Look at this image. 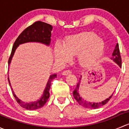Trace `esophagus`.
<instances>
[{"mask_svg": "<svg viewBox=\"0 0 129 129\" xmlns=\"http://www.w3.org/2000/svg\"><path fill=\"white\" fill-rule=\"evenodd\" d=\"M72 73V71H70V70H67V71H65L62 72V75H67L69 74H71Z\"/></svg>", "mask_w": 129, "mask_h": 129, "instance_id": "1", "label": "esophagus"}]
</instances>
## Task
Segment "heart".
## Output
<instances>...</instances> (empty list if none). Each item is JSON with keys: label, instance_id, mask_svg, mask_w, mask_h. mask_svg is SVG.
I'll return each instance as SVG.
<instances>
[{"label": "heart", "instance_id": "obj_1", "mask_svg": "<svg viewBox=\"0 0 129 129\" xmlns=\"http://www.w3.org/2000/svg\"><path fill=\"white\" fill-rule=\"evenodd\" d=\"M105 48L103 40L92 32L70 36L63 42L62 47L55 48V58L60 62H67L71 57L78 55L77 58L82 66L89 67L97 63L102 56Z\"/></svg>", "mask_w": 129, "mask_h": 129}]
</instances>
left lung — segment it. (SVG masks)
<instances>
[{
    "mask_svg": "<svg viewBox=\"0 0 129 129\" xmlns=\"http://www.w3.org/2000/svg\"><path fill=\"white\" fill-rule=\"evenodd\" d=\"M111 59H112L113 60L115 61L120 67H122V58H121L120 56L119 44H117L116 46H115V49H114V52H113L112 53V56L111 57ZM80 79H81L80 78L79 82L77 84L76 88H75V89L74 90V91L73 92V95H74V97L75 98V99L77 101L78 103H79L80 105L84 107L88 108V109H97V108L101 107L102 105H105V104L107 103V102L110 101V99L112 98V97L113 93H113L109 98L105 99V101H102V102H88V101H85V100H84L82 97H80V95L78 93V90H79V85H80Z\"/></svg>",
    "mask_w": 129,
    "mask_h": 129,
    "instance_id": "left-lung-1",
    "label": "left lung"
}]
</instances>
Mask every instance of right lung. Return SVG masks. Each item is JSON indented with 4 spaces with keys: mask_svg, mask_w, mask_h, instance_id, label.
<instances>
[{
    "mask_svg": "<svg viewBox=\"0 0 129 129\" xmlns=\"http://www.w3.org/2000/svg\"><path fill=\"white\" fill-rule=\"evenodd\" d=\"M52 30V26L51 25L41 21L35 22L31 25L27 27L19 35V37L17 38L15 42H14V45L12 47V49L11 54H10V57L9 58V66L10 65L14 52H15L17 47L19 45V44H24V43L25 42H41L42 44H45L46 45H49L50 42ZM55 77H57L56 74L50 75L49 81L47 84L46 87H45V90H44L42 97L40 99V100L36 101V102H29V103L22 102L16 97L15 93H14V91L12 90L13 95L15 97L17 102L22 107L27 109V110H33L42 107L45 105V104L46 103L47 101H48V99L49 98V96H50L49 90H50V85H51V82ZM8 81L9 84L10 85L9 77Z\"/></svg>",
    "mask_w": 129,
    "mask_h": 129,
    "instance_id": "add662e5",
    "label": "right lung"
}]
</instances>
